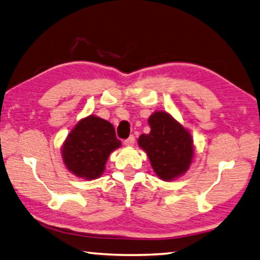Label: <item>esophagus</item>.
<instances>
[{
  "label": "esophagus",
  "mask_w": 260,
  "mask_h": 260,
  "mask_svg": "<svg viewBox=\"0 0 260 260\" xmlns=\"http://www.w3.org/2000/svg\"><path fill=\"white\" fill-rule=\"evenodd\" d=\"M123 144L126 146V147H132L135 144V136H130L128 139L124 140Z\"/></svg>",
  "instance_id": "esophagus-1"
}]
</instances>
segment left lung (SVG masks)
<instances>
[{
	"instance_id": "left-lung-1",
	"label": "left lung",
	"mask_w": 260,
	"mask_h": 260,
	"mask_svg": "<svg viewBox=\"0 0 260 260\" xmlns=\"http://www.w3.org/2000/svg\"><path fill=\"white\" fill-rule=\"evenodd\" d=\"M148 123L150 132L141 135L138 145L149 158L153 172L165 182H171L188 171L194 158V145L189 131L173 116L153 112Z\"/></svg>"
}]
</instances>
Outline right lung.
Returning <instances> with one entry per match:
<instances>
[{
	"label": "right lung",
	"instance_id": "right-lung-1",
	"mask_svg": "<svg viewBox=\"0 0 260 260\" xmlns=\"http://www.w3.org/2000/svg\"><path fill=\"white\" fill-rule=\"evenodd\" d=\"M121 147L114 126L96 115L79 120L61 146V157L68 171L87 181L105 171L110 153Z\"/></svg>",
	"mask_w": 260,
	"mask_h": 260
}]
</instances>
